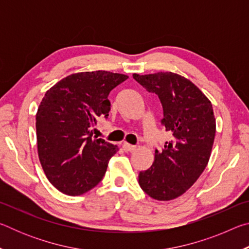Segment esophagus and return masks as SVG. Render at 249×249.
<instances>
[{"instance_id": "esophagus-1", "label": "esophagus", "mask_w": 249, "mask_h": 249, "mask_svg": "<svg viewBox=\"0 0 249 249\" xmlns=\"http://www.w3.org/2000/svg\"><path fill=\"white\" fill-rule=\"evenodd\" d=\"M123 149L125 151H129V153H130V151H134L135 149H136V146L127 144V142H124V144H123Z\"/></svg>"}]
</instances>
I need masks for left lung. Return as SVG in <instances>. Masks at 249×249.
Here are the masks:
<instances>
[{
    "mask_svg": "<svg viewBox=\"0 0 249 249\" xmlns=\"http://www.w3.org/2000/svg\"><path fill=\"white\" fill-rule=\"evenodd\" d=\"M146 91L158 95L161 124L171 141L155 150L150 168L141 171L140 185L146 195L169 201L188 190L208 165L215 137V119L210 100L190 80L172 72L133 74Z\"/></svg>",
    "mask_w": 249,
    "mask_h": 249,
    "instance_id": "left-lung-1",
    "label": "left lung"
}]
</instances>
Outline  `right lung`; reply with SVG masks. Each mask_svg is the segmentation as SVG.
<instances>
[{"mask_svg":"<svg viewBox=\"0 0 249 249\" xmlns=\"http://www.w3.org/2000/svg\"><path fill=\"white\" fill-rule=\"evenodd\" d=\"M127 79L108 71L80 72L46 92L36 114L38 156L48 180L65 195L94 188L119 150L102 138L93 140L91 128L100 117L107 119L109 92Z\"/></svg>","mask_w":249,"mask_h":249,"instance_id":"1","label":"right lung"}]
</instances>
